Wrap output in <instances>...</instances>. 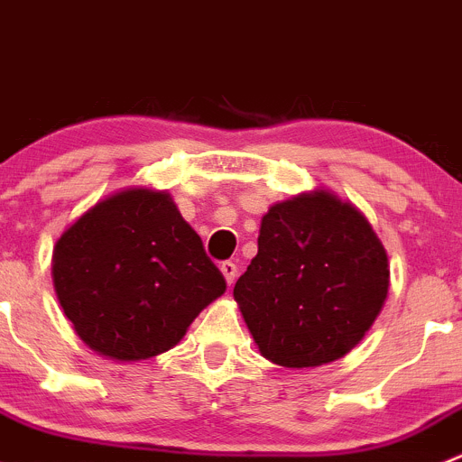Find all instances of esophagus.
I'll list each match as a JSON object with an SVG mask.
<instances>
[{
  "label": "esophagus",
  "mask_w": 462,
  "mask_h": 462,
  "mask_svg": "<svg viewBox=\"0 0 462 462\" xmlns=\"http://www.w3.org/2000/svg\"><path fill=\"white\" fill-rule=\"evenodd\" d=\"M218 270H221V274L226 277L227 286H232V283H235V279H236V273H239V270H236V265L232 263V261H223V263L218 265Z\"/></svg>",
  "instance_id": "esophagus-1"
}]
</instances>
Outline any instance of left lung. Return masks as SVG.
Returning <instances> with one entry per match:
<instances>
[{"mask_svg":"<svg viewBox=\"0 0 462 462\" xmlns=\"http://www.w3.org/2000/svg\"><path fill=\"white\" fill-rule=\"evenodd\" d=\"M386 292L389 257L371 223L315 188L270 205L257 257L232 295L265 360L313 369L360 344Z\"/></svg>","mask_w":462,"mask_h":462,"instance_id":"8db88e82","label":"left lung"}]
</instances>
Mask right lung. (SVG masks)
<instances>
[{"instance_id":"add662e5","label":"right lung","mask_w":462,"mask_h":462,"mask_svg":"<svg viewBox=\"0 0 462 462\" xmlns=\"http://www.w3.org/2000/svg\"><path fill=\"white\" fill-rule=\"evenodd\" d=\"M53 286L78 337L114 362H141L183 339L226 279L167 189H118L53 245Z\"/></svg>"}]
</instances>
